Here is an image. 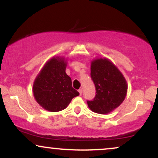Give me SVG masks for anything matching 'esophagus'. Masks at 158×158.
Returning a JSON list of instances; mask_svg holds the SVG:
<instances>
[{
	"label": "esophagus",
	"instance_id": "34e87169",
	"mask_svg": "<svg viewBox=\"0 0 158 158\" xmlns=\"http://www.w3.org/2000/svg\"><path fill=\"white\" fill-rule=\"evenodd\" d=\"M79 95H81V94H82V90L79 89Z\"/></svg>",
	"mask_w": 158,
	"mask_h": 158
}]
</instances>
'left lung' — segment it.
<instances>
[{
    "label": "left lung",
    "instance_id": "1",
    "mask_svg": "<svg viewBox=\"0 0 158 158\" xmlns=\"http://www.w3.org/2000/svg\"><path fill=\"white\" fill-rule=\"evenodd\" d=\"M90 77L96 87L94 100L88 101V108L97 114H109L119 107L126 97L128 85L124 76L106 58L91 61Z\"/></svg>",
    "mask_w": 158,
    "mask_h": 158
}]
</instances>
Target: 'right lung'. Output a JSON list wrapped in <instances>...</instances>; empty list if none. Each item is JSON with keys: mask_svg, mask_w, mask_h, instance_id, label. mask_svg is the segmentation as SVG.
I'll list each match as a JSON object with an SVG mask.
<instances>
[{"mask_svg": "<svg viewBox=\"0 0 158 158\" xmlns=\"http://www.w3.org/2000/svg\"><path fill=\"white\" fill-rule=\"evenodd\" d=\"M67 64L64 57H52L45 63L34 81L32 92L35 99L48 111L64 110L73 98L79 95L65 72Z\"/></svg>", "mask_w": 158, "mask_h": 158, "instance_id": "obj_1", "label": "right lung"}]
</instances>
